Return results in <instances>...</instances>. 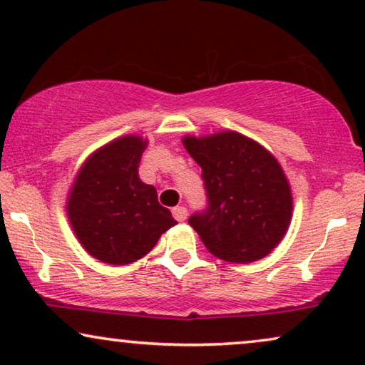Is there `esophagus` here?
Returning <instances> with one entry per match:
<instances>
[{"instance_id": "obj_1", "label": "esophagus", "mask_w": 365, "mask_h": 365, "mask_svg": "<svg viewBox=\"0 0 365 365\" xmlns=\"http://www.w3.org/2000/svg\"><path fill=\"white\" fill-rule=\"evenodd\" d=\"M173 216H174V219H176V221H179V222L186 221V217H187V209L184 207V206L174 207V209H173Z\"/></svg>"}]
</instances>
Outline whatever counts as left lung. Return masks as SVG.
<instances>
[{
  "label": "left lung",
  "mask_w": 365,
  "mask_h": 365,
  "mask_svg": "<svg viewBox=\"0 0 365 365\" xmlns=\"http://www.w3.org/2000/svg\"><path fill=\"white\" fill-rule=\"evenodd\" d=\"M182 144L202 169L207 207L189 224L207 251L236 264L267 256L292 217L291 186L277 159L236 131L186 136Z\"/></svg>",
  "instance_id": "1"
}]
</instances>
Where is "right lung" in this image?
I'll return each mask as SVG.
<instances>
[{"mask_svg": "<svg viewBox=\"0 0 365 365\" xmlns=\"http://www.w3.org/2000/svg\"><path fill=\"white\" fill-rule=\"evenodd\" d=\"M148 146L141 136H123L99 148L79 169L66 211L78 241L98 261L124 266L156 246L174 217L158 201L156 187L139 179Z\"/></svg>", "mask_w": 365, "mask_h": 365, "instance_id": "right-lung-1", "label": "right lung"}]
</instances>
